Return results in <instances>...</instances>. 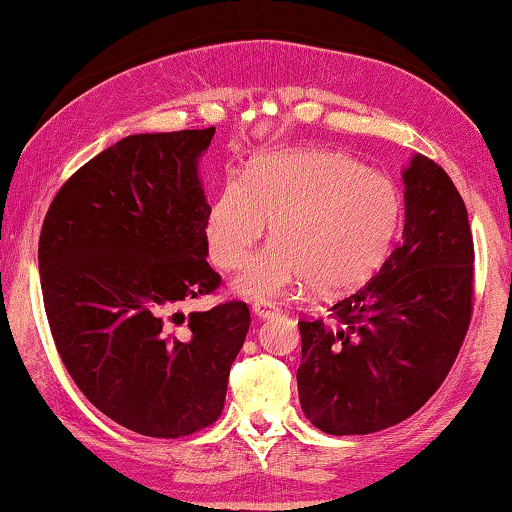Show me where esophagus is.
<instances>
[{"label":"esophagus","mask_w":512,"mask_h":512,"mask_svg":"<svg viewBox=\"0 0 512 512\" xmlns=\"http://www.w3.org/2000/svg\"><path fill=\"white\" fill-rule=\"evenodd\" d=\"M254 314L261 319H272L279 314V307L270 300H258V303H254Z\"/></svg>","instance_id":"obj_1"}]
</instances>
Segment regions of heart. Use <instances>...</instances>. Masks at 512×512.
Here are the masks:
<instances>
[{"label":"heart","mask_w":512,"mask_h":512,"mask_svg":"<svg viewBox=\"0 0 512 512\" xmlns=\"http://www.w3.org/2000/svg\"><path fill=\"white\" fill-rule=\"evenodd\" d=\"M401 193L387 174L328 149L268 153L247 181L230 177L207 214L216 265L240 270L272 221L275 244L240 277L251 298L305 282L319 293L354 289L387 258L401 223Z\"/></svg>","instance_id":"heart-1"}]
</instances>
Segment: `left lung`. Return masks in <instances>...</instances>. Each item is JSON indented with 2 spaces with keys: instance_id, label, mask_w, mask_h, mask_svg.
Instances as JSON below:
<instances>
[{
  "instance_id": "left-lung-1",
  "label": "left lung",
  "mask_w": 512,
  "mask_h": 512,
  "mask_svg": "<svg viewBox=\"0 0 512 512\" xmlns=\"http://www.w3.org/2000/svg\"><path fill=\"white\" fill-rule=\"evenodd\" d=\"M403 240L366 284L298 321L305 417L331 436L389 429L450 373L473 314V235L464 200L431 158H412Z\"/></svg>"
}]
</instances>
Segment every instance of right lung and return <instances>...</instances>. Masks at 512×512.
Wrapping results in <instances>:
<instances>
[{"instance_id": "right-lung-1", "label": "right lung", "mask_w": 512, "mask_h": 512, "mask_svg": "<svg viewBox=\"0 0 512 512\" xmlns=\"http://www.w3.org/2000/svg\"><path fill=\"white\" fill-rule=\"evenodd\" d=\"M214 128L132 135L79 167L39 235L51 335L83 396L125 429L181 438L207 429L226 401L247 338V303L179 312L214 293L209 205L198 158Z\"/></svg>"}]
</instances>
